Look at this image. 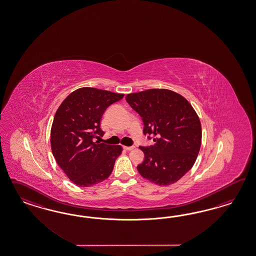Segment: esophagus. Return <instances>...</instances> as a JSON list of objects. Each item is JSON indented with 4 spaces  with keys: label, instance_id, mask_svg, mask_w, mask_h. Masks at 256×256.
<instances>
[{
    "label": "esophagus",
    "instance_id": "1",
    "mask_svg": "<svg viewBox=\"0 0 256 256\" xmlns=\"http://www.w3.org/2000/svg\"><path fill=\"white\" fill-rule=\"evenodd\" d=\"M134 148V146H124V150H126V151H130V150H132Z\"/></svg>",
    "mask_w": 256,
    "mask_h": 256
}]
</instances>
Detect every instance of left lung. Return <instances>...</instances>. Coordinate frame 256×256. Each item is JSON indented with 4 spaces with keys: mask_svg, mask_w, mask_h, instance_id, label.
<instances>
[{
    "mask_svg": "<svg viewBox=\"0 0 256 256\" xmlns=\"http://www.w3.org/2000/svg\"><path fill=\"white\" fill-rule=\"evenodd\" d=\"M126 100L142 117L144 134L155 142L140 146L144 154L140 174L160 186L176 183L192 169L201 148V122L192 106L167 89L128 94Z\"/></svg>",
    "mask_w": 256,
    "mask_h": 256,
    "instance_id": "8db88e82",
    "label": "left lung"
}]
</instances>
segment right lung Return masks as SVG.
<instances>
[{
	"label": "right lung",
	"instance_id": "1",
	"mask_svg": "<svg viewBox=\"0 0 256 256\" xmlns=\"http://www.w3.org/2000/svg\"><path fill=\"white\" fill-rule=\"evenodd\" d=\"M123 98V94L82 87L70 94L57 110L50 130L52 151L75 185L93 186L114 170L122 146L96 140L104 135L100 128L104 112Z\"/></svg>",
	"mask_w": 256,
	"mask_h": 256
}]
</instances>
